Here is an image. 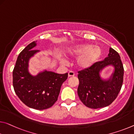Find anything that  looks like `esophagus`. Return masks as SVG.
<instances>
[{
	"label": "esophagus",
	"instance_id": "obj_1",
	"mask_svg": "<svg viewBox=\"0 0 134 134\" xmlns=\"http://www.w3.org/2000/svg\"><path fill=\"white\" fill-rule=\"evenodd\" d=\"M68 75H69V77H71V76H74L75 75V73H74L73 71H70L69 73H68Z\"/></svg>",
	"mask_w": 134,
	"mask_h": 134
}]
</instances>
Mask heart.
Segmentation results:
<instances>
[{"instance_id": "1", "label": "heart", "mask_w": 134, "mask_h": 134, "mask_svg": "<svg viewBox=\"0 0 134 134\" xmlns=\"http://www.w3.org/2000/svg\"><path fill=\"white\" fill-rule=\"evenodd\" d=\"M67 55L70 57H77L76 64L82 69L92 67L100 58L102 50L100 47L88 43L76 44L67 50ZM59 61L63 64L67 63L65 59L61 57Z\"/></svg>"}]
</instances>
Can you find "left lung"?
<instances>
[{"mask_svg":"<svg viewBox=\"0 0 134 134\" xmlns=\"http://www.w3.org/2000/svg\"><path fill=\"white\" fill-rule=\"evenodd\" d=\"M109 65L114 67V71L109 79L104 80L100 73ZM78 73L77 94L80 101L86 107L97 109L111 104L118 97L122 86L124 69L119 55L110 48L108 57L103 61Z\"/></svg>","mask_w":134,"mask_h":134,"instance_id":"8db88e82","label":"left lung"}]
</instances>
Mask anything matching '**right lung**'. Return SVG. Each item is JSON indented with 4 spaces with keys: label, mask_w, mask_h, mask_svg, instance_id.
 <instances>
[{
    "label": "right lung",
    "mask_w": 134,
    "mask_h": 134,
    "mask_svg": "<svg viewBox=\"0 0 134 134\" xmlns=\"http://www.w3.org/2000/svg\"><path fill=\"white\" fill-rule=\"evenodd\" d=\"M36 44V41L31 42L20 52L12 76L15 92L21 101L29 107L41 110L52 107L57 101L68 73L44 70L36 76L31 75L29 71V62L31 57L39 52L34 49Z\"/></svg>",
    "instance_id": "right-lung-1"
}]
</instances>
